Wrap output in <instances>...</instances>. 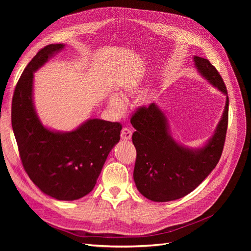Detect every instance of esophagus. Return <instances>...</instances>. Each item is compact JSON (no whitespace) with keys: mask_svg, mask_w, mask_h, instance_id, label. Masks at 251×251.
<instances>
[{"mask_svg":"<svg viewBox=\"0 0 251 251\" xmlns=\"http://www.w3.org/2000/svg\"><path fill=\"white\" fill-rule=\"evenodd\" d=\"M132 137V131H131L129 128H123L121 131V138L123 140H129Z\"/></svg>","mask_w":251,"mask_h":251,"instance_id":"1","label":"esophagus"}]
</instances>
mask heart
Returning a JSON list of instances; mask_svg holds the SVG:
<instances>
[{
	"label": "heart",
	"mask_w": 251,
	"mask_h": 251,
	"mask_svg": "<svg viewBox=\"0 0 251 251\" xmlns=\"http://www.w3.org/2000/svg\"><path fill=\"white\" fill-rule=\"evenodd\" d=\"M126 91L128 94H135V92H137L138 90L136 88H128ZM109 105L115 113H118V114L122 113L126 108V103L124 100L117 95H113L109 98Z\"/></svg>",
	"instance_id": "heart-1"
}]
</instances>
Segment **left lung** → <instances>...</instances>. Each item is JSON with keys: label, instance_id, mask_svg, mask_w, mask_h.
<instances>
[{"label": "left lung", "instance_id": "left-lung-1", "mask_svg": "<svg viewBox=\"0 0 251 251\" xmlns=\"http://www.w3.org/2000/svg\"><path fill=\"white\" fill-rule=\"evenodd\" d=\"M202 77L226 96V104L214 135L201 149H188L173 139L164 112L154 102L139 108L131 117L136 129L132 142L136 149L133 178L147 199L165 202L179 200L193 191L216 168L223 152L228 127L229 98L225 83L210 62L193 57Z\"/></svg>", "mask_w": 251, "mask_h": 251}]
</instances>
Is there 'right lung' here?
<instances>
[{
	"label": "right lung",
	"instance_id": "1",
	"mask_svg": "<svg viewBox=\"0 0 251 251\" xmlns=\"http://www.w3.org/2000/svg\"><path fill=\"white\" fill-rule=\"evenodd\" d=\"M64 48L49 45L26 66L13 95L11 117L20 159L31 181L58 201H75L96 186L108 154L120 140L122 125L89 119L70 132H60L42 124L32 99L33 73Z\"/></svg>",
	"mask_w": 251,
	"mask_h": 251
}]
</instances>
